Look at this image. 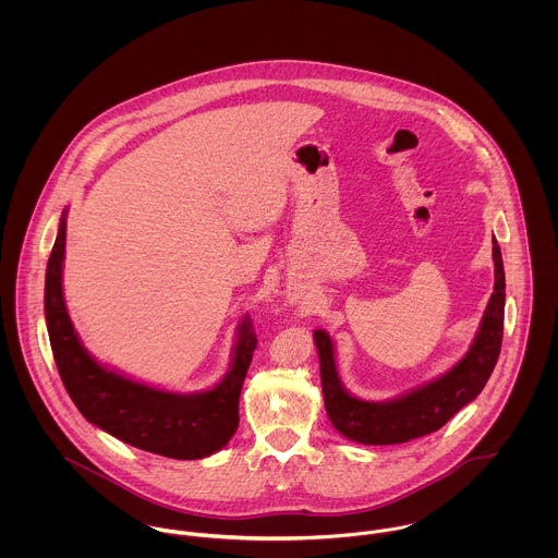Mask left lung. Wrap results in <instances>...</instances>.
Masks as SVG:
<instances>
[{
	"mask_svg": "<svg viewBox=\"0 0 558 558\" xmlns=\"http://www.w3.org/2000/svg\"><path fill=\"white\" fill-rule=\"evenodd\" d=\"M494 292L469 352L440 378L389 401L354 398L339 380L332 339L314 330L319 356L324 405L330 423L361 445H399L440 429L458 410L483 391L500 354L505 322V268L496 239L492 240Z\"/></svg>",
	"mask_w": 558,
	"mask_h": 558,
	"instance_id": "1",
	"label": "left lung"
}]
</instances>
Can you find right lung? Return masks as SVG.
<instances>
[{
  "label": "right lung",
  "mask_w": 558,
  "mask_h": 558,
  "mask_svg": "<svg viewBox=\"0 0 558 558\" xmlns=\"http://www.w3.org/2000/svg\"><path fill=\"white\" fill-rule=\"evenodd\" d=\"M66 210L45 277V318L60 378L81 414L113 438L171 460H202L223 449L239 427V398L257 345L251 318L239 326L232 367L199 393H171L102 367L81 345L62 292Z\"/></svg>",
  "instance_id": "obj_1"
}]
</instances>
